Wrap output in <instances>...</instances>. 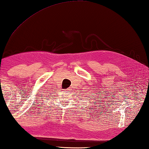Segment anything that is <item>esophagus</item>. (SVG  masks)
<instances>
[{
    "label": "esophagus",
    "mask_w": 149,
    "mask_h": 149,
    "mask_svg": "<svg viewBox=\"0 0 149 149\" xmlns=\"http://www.w3.org/2000/svg\"><path fill=\"white\" fill-rule=\"evenodd\" d=\"M69 90V89H66V91H68Z\"/></svg>",
    "instance_id": "obj_1"
}]
</instances>
